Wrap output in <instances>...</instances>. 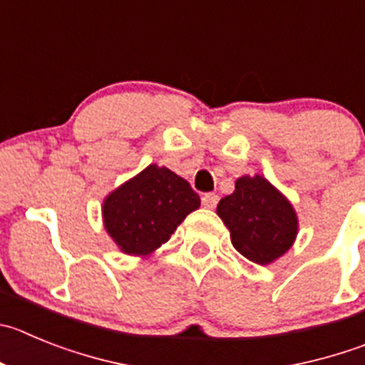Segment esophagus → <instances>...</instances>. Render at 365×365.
Here are the masks:
<instances>
[{
  "mask_svg": "<svg viewBox=\"0 0 365 365\" xmlns=\"http://www.w3.org/2000/svg\"><path fill=\"white\" fill-rule=\"evenodd\" d=\"M217 202H220V196L214 192H207L202 196V203L203 207H207V209H214V207L217 205Z\"/></svg>",
  "mask_w": 365,
  "mask_h": 365,
  "instance_id": "1",
  "label": "esophagus"
}]
</instances>
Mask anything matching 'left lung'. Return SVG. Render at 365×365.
Wrapping results in <instances>:
<instances>
[{
	"mask_svg": "<svg viewBox=\"0 0 365 365\" xmlns=\"http://www.w3.org/2000/svg\"><path fill=\"white\" fill-rule=\"evenodd\" d=\"M234 248L247 259L268 264L281 257L297 236V216L290 202L263 176H243L236 190L217 205Z\"/></svg>",
	"mask_w": 365,
	"mask_h": 365,
	"instance_id": "left-lung-1",
	"label": "left lung"
}]
</instances>
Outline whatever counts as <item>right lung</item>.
Here are the masks:
<instances>
[{
  "label": "right lung",
  "instance_id": "1",
  "mask_svg": "<svg viewBox=\"0 0 365 365\" xmlns=\"http://www.w3.org/2000/svg\"><path fill=\"white\" fill-rule=\"evenodd\" d=\"M200 207L192 187L167 167L149 165L106 198V230L133 255L151 254L165 243L187 214Z\"/></svg>",
  "mask_w": 365,
  "mask_h": 365
}]
</instances>
